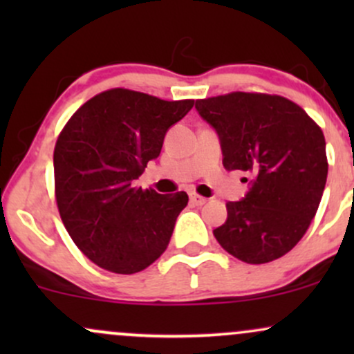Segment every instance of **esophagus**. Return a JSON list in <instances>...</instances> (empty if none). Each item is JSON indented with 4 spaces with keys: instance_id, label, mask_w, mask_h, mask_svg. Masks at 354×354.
I'll return each mask as SVG.
<instances>
[{
    "instance_id": "34e87169",
    "label": "esophagus",
    "mask_w": 354,
    "mask_h": 354,
    "mask_svg": "<svg viewBox=\"0 0 354 354\" xmlns=\"http://www.w3.org/2000/svg\"><path fill=\"white\" fill-rule=\"evenodd\" d=\"M206 201H208V200H206L205 196H200V194H196V193H189V203H191V205L203 206Z\"/></svg>"
}]
</instances>
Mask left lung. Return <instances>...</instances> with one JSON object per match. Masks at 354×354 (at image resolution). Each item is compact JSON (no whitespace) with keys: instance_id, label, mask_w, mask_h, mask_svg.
Listing matches in <instances>:
<instances>
[{"instance_id":"1","label":"left lung","mask_w":354,"mask_h":354,"mask_svg":"<svg viewBox=\"0 0 354 354\" xmlns=\"http://www.w3.org/2000/svg\"><path fill=\"white\" fill-rule=\"evenodd\" d=\"M216 129L225 168L253 174L241 201H228V219L213 231L234 258L263 265L298 245L318 211L328 176L321 128L291 100L233 91L198 100Z\"/></svg>"}]
</instances>
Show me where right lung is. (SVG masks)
<instances>
[{
  "instance_id": "obj_1",
  "label": "right lung",
  "mask_w": 354,
  "mask_h": 354,
  "mask_svg": "<svg viewBox=\"0 0 354 354\" xmlns=\"http://www.w3.org/2000/svg\"><path fill=\"white\" fill-rule=\"evenodd\" d=\"M193 104L113 88L88 100L61 129L53 154L61 221L103 270L138 273L168 248L188 194H160L133 181L160 156L168 128Z\"/></svg>"
}]
</instances>
